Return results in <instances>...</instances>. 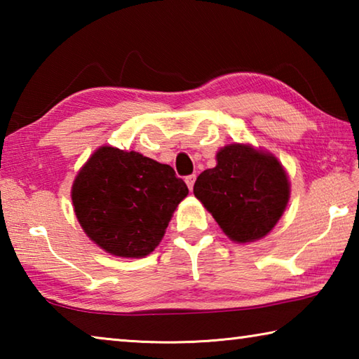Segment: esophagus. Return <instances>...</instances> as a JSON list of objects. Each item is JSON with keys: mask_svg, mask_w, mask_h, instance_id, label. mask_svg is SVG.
<instances>
[{"mask_svg": "<svg viewBox=\"0 0 359 359\" xmlns=\"http://www.w3.org/2000/svg\"><path fill=\"white\" fill-rule=\"evenodd\" d=\"M194 182H196V174H190V175H187V177H185V184H187L188 188H190V190H193Z\"/></svg>", "mask_w": 359, "mask_h": 359, "instance_id": "obj_1", "label": "esophagus"}]
</instances>
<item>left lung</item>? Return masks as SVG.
<instances>
[{
  "instance_id": "1",
  "label": "left lung",
  "mask_w": 359,
  "mask_h": 359,
  "mask_svg": "<svg viewBox=\"0 0 359 359\" xmlns=\"http://www.w3.org/2000/svg\"><path fill=\"white\" fill-rule=\"evenodd\" d=\"M193 193L228 238L252 242L276 226L287 208L290 184L277 158L233 144L218 151L215 168L199 174Z\"/></svg>"
}]
</instances>
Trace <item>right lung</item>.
<instances>
[{"label":"right lung","mask_w":359,"mask_h":359,"mask_svg":"<svg viewBox=\"0 0 359 359\" xmlns=\"http://www.w3.org/2000/svg\"><path fill=\"white\" fill-rule=\"evenodd\" d=\"M187 194L185 182L169 165L101 147L77 174L72 204L85 233L107 253L142 258L160 244Z\"/></svg>","instance_id":"obj_1"}]
</instances>
